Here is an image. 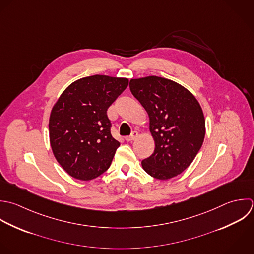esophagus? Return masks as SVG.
Here are the masks:
<instances>
[{
	"label": "esophagus",
	"instance_id": "esophagus-1",
	"mask_svg": "<svg viewBox=\"0 0 254 254\" xmlns=\"http://www.w3.org/2000/svg\"><path fill=\"white\" fill-rule=\"evenodd\" d=\"M137 136H138V132L137 131H133L132 133H131V135H129V136H127L125 139L127 140V141H133L134 139H136L137 138Z\"/></svg>",
	"mask_w": 254,
	"mask_h": 254
}]
</instances>
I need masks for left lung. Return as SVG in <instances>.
Listing matches in <instances>:
<instances>
[{
	"label": "left lung",
	"instance_id": "obj_1",
	"mask_svg": "<svg viewBox=\"0 0 254 254\" xmlns=\"http://www.w3.org/2000/svg\"><path fill=\"white\" fill-rule=\"evenodd\" d=\"M129 88L148 114L155 148L141 161L150 176L168 180L181 174L202 147L206 123L195 96L182 85L158 76L131 79Z\"/></svg>",
	"mask_w": 254,
	"mask_h": 254
}]
</instances>
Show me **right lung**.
<instances>
[{"label":"right lung","instance_id":"add662e5","mask_svg":"<svg viewBox=\"0 0 254 254\" xmlns=\"http://www.w3.org/2000/svg\"><path fill=\"white\" fill-rule=\"evenodd\" d=\"M127 85V78L84 77L70 84L53 105L50 146L71 177L89 181L110 167L120 142L111 134L107 110Z\"/></svg>","mask_w":254,"mask_h":254}]
</instances>
